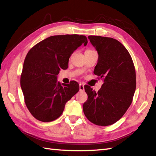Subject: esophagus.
Returning a JSON list of instances; mask_svg holds the SVG:
<instances>
[{
  "label": "esophagus",
  "mask_w": 156,
  "mask_h": 156,
  "mask_svg": "<svg viewBox=\"0 0 156 156\" xmlns=\"http://www.w3.org/2000/svg\"><path fill=\"white\" fill-rule=\"evenodd\" d=\"M79 89H80V91H84V87L83 83H80V84H79Z\"/></svg>",
  "instance_id": "34e87169"
}]
</instances>
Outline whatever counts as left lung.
<instances>
[{
	"label": "left lung",
	"mask_w": 156,
	"mask_h": 156,
	"mask_svg": "<svg viewBox=\"0 0 156 156\" xmlns=\"http://www.w3.org/2000/svg\"><path fill=\"white\" fill-rule=\"evenodd\" d=\"M88 38L99 55L93 72L104 84L98 93L84 86L88 99L83 111L91 123L110 126L123 117L132 102L136 84L135 67L129 52L117 39L95 35Z\"/></svg>",
	"instance_id": "left-lung-1"
}]
</instances>
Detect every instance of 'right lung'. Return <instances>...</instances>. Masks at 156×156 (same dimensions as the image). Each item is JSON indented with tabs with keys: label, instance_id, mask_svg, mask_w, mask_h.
I'll return each mask as SVG.
<instances>
[{
	"label": "right lung",
	"instance_id": "right-lung-1",
	"mask_svg": "<svg viewBox=\"0 0 156 156\" xmlns=\"http://www.w3.org/2000/svg\"><path fill=\"white\" fill-rule=\"evenodd\" d=\"M87 43L84 35L51 36L27 53L20 85L27 108L36 119L50 122L58 119L67 101L78 91L77 82L61 84L57 82V75L61 69H67L73 51Z\"/></svg>",
	"mask_w": 156,
	"mask_h": 156
}]
</instances>
